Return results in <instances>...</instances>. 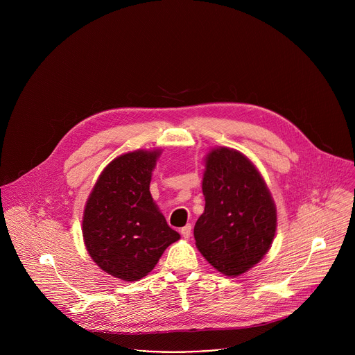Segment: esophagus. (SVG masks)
<instances>
[{
	"mask_svg": "<svg viewBox=\"0 0 355 355\" xmlns=\"http://www.w3.org/2000/svg\"><path fill=\"white\" fill-rule=\"evenodd\" d=\"M191 232H192V226H191V225H187V226H184V227L181 229V236H182L184 239H189V237H191Z\"/></svg>",
	"mask_w": 355,
	"mask_h": 355,
	"instance_id": "obj_1",
	"label": "esophagus"
}]
</instances>
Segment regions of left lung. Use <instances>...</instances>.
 Here are the masks:
<instances>
[{"label":"left lung","instance_id":"8db88e82","mask_svg":"<svg viewBox=\"0 0 355 355\" xmlns=\"http://www.w3.org/2000/svg\"><path fill=\"white\" fill-rule=\"evenodd\" d=\"M205 167V211L193 227L196 247L218 271L236 277L268 251L275 207L260 173L240 151L215 148Z\"/></svg>","mask_w":355,"mask_h":355}]
</instances>
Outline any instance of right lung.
<instances>
[{"label":"right lung","mask_w":355,"mask_h":355,"mask_svg":"<svg viewBox=\"0 0 355 355\" xmlns=\"http://www.w3.org/2000/svg\"><path fill=\"white\" fill-rule=\"evenodd\" d=\"M157 156L159 151L139 150L115 159L85 205L83 234L91 259L123 281L146 277L180 239L148 191Z\"/></svg>","instance_id":"obj_1"}]
</instances>
